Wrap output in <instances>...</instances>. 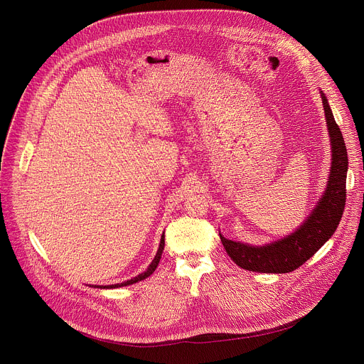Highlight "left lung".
I'll return each mask as SVG.
<instances>
[{
  "instance_id": "8db88e82",
  "label": "left lung",
  "mask_w": 364,
  "mask_h": 364,
  "mask_svg": "<svg viewBox=\"0 0 364 364\" xmlns=\"http://www.w3.org/2000/svg\"><path fill=\"white\" fill-rule=\"evenodd\" d=\"M323 107L331 140V169L324 195L318 199L307 220L293 232L275 242L254 247L227 240L221 235L223 245L231 259L244 269L267 274H285L301 267L310 259L337 230L346 205L347 151L338 124L334 120L327 97L321 92Z\"/></svg>"
}]
</instances>
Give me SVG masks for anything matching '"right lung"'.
Listing matches in <instances>:
<instances>
[{
	"label": "right lung",
	"mask_w": 364,
	"mask_h": 364,
	"mask_svg": "<svg viewBox=\"0 0 364 364\" xmlns=\"http://www.w3.org/2000/svg\"><path fill=\"white\" fill-rule=\"evenodd\" d=\"M164 248H165V235H162L161 244H159V250H158V252H156L154 261L151 262V265L146 268V271L139 274L137 277H134V278H132V279H129V281H124V282H120V284H113V285H105V287H103V285H102V287L99 285V288H119V287H126V285H130V284H134V282H137V281H141V279H144V278H148V277H149L151 274H154V271L156 269V267H158V264H159V261H161Z\"/></svg>",
	"instance_id": "add662e5"
}]
</instances>
